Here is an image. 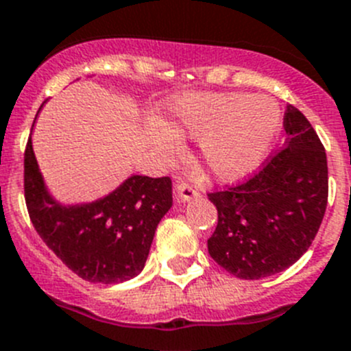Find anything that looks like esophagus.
I'll return each mask as SVG.
<instances>
[{
	"label": "esophagus",
	"mask_w": 351,
	"mask_h": 351,
	"mask_svg": "<svg viewBox=\"0 0 351 351\" xmlns=\"http://www.w3.org/2000/svg\"><path fill=\"white\" fill-rule=\"evenodd\" d=\"M175 194H176V199L182 202H189L192 201V199H195L199 195V192L195 191L194 186H191L189 183H178L175 189Z\"/></svg>",
	"instance_id": "1"
}]
</instances>
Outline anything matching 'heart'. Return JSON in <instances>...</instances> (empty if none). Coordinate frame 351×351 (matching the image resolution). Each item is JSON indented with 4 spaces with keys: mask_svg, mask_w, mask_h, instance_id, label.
I'll list each match as a JSON object with an SVG mask.
<instances>
[{
    "mask_svg": "<svg viewBox=\"0 0 351 351\" xmlns=\"http://www.w3.org/2000/svg\"><path fill=\"white\" fill-rule=\"evenodd\" d=\"M154 143L162 154L178 149L176 138L199 140V154L215 176L225 182L256 171L280 133L279 106L247 93H191L173 101Z\"/></svg>",
    "mask_w": 351,
    "mask_h": 351,
    "instance_id": "heart-1",
    "label": "heart"
}]
</instances>
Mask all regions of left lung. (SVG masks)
<instances>
[{
	"instance_id": "8db88e82",
	"label": "left lung",
	"mask_w": 351,
	"mask_h": 351,
	"mask_svg": "<svg viewBox=\"0 0 351 351\" xmlns=\"http://www.w3.org/2000/svg\"><path fill=\"white\" fill-rule=\"evenodd\" d=\"M286 149L258 175L209 194L218 225L208 241L213 260L239 279L279 274L303 256L327 206V157L308 119L293 106L284 116Z\"/></svg>"
}]
</instances>
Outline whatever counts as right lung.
<instances>
[{
	"instance_id": "right-lung-1",
	"label": "right lung",
	"mask_w": 351,
	"mask_h": 351,
	"mask_svg": "<svg viewBox=\"0 0 351 351\" xmlns=\"http://www.w3.org/2000/svg\"><path fill=\"white\" fill-rule=\"evenodd\" d=\"M24 189L39 237L81 279L100 284L126 282L143 270L157 225L173 206L171 180L142 175L128 176L95 201H58L43 178L32 138L24 157Z\"/></svg>"
}]
</instances>
